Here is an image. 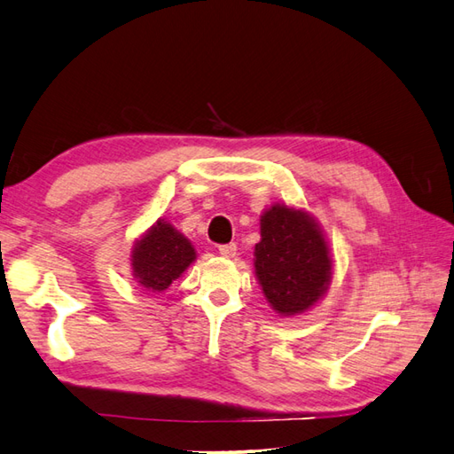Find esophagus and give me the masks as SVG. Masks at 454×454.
<instances>
[{
	"label": "esophagus",
	"instance_id": "1",
	"mask_svg": "<svg viewBox=\"0 0 454 454\" xmlns=\"http://www.w3.org/2000/svg\"><path fill=\"white\" fill-rule=\"evenodd\" d=\"M236 244H224V246H218V253L223 257H234L236 255Z\"/></svg>",
	"mask_w": 454,
	"mask_h": 454
}]
</instances>
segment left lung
Wrapping results in <instances>:
<instances>
[{
    "label": "left lung",
    "instance_id": "obj_1",
    "mask_svg": "<svg viewBox=\"0 0 454 454\" xmlns=\"http://www.w3.org/2000/svg\"><path fill=\"white\" fill-rule=\"evenodd\" d=\"M253 265L267 301L284 317L313 308L333 278L329 244L319 224L305 210L280 203L261 216Z\"/></svg>",
    "mask_w": 454,
    "mask_h": 454
}]
</instances>
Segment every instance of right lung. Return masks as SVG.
<instances>
[{
    "label": "right lung",
    "mask_w": 454,
    "mask_h": 454,
    "mask_svg": "<svg viewBox=\"0 0 454 454\" xmlns=\"http://www.w3.org/2000/svg\"><path fill=\"white\" fill-rule=\"evenodd\" d=\"M197 253L184 234L164 218H158L135 241L131 251L133 278L149 292H164L195 261Z\"/></svg>",
    "instance_id": "right-lung-1"
}]
</instances>
